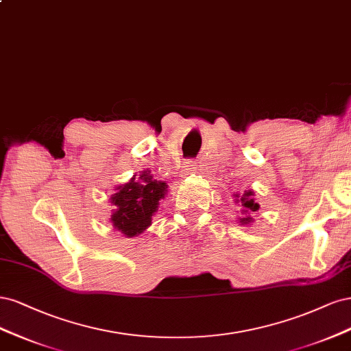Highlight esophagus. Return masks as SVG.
<instances>
[{
    "mask_svg": "<svg viewBox=\"0 0 351 351\" xmlns=\"http://www.w3.org/2000/svg\"><path fill=\"white\" fill-rule=\"evenodd\" d=\"M194 169H195V165H194V162H186V163H185V171H186V172L194 171Z\"/></svg>",
    "mask_w": 351,
    "mask_h": 351,
    "instance_id": "34e87169",
    "label": "esophagus"
}]
</instances>
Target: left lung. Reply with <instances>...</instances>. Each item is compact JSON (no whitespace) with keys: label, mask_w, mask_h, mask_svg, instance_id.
<instances>
[{"label":"left lung","mask_w":351,"mask_h":351,"mask_svg":"<svg viewBox=\"0 0 351 351\" xmlns=\"http://www.w3.org/2000/svg\"><path fill=\"white\" fill-rule=\"evenodd\" d=\"M252 191H247V192H245V194L242 195V197H239V195H234L236 198H239V199H236V201H239L241 204H242V207H243V213H247L250 214L251 211H256L258 208H259V206L256 204V202L254 201V198H252ZM252 221V219L250 217V216H245L243 219H241V223L242 224H247V223H251Z\"/></svg>","instance_id":"obj_1"}]
</instances>
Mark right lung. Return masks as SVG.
<instances>
[{"mask_svg": "<svg viewBox=\"0 0 351 351\" xmlns=\"http://www.w3.org/2000/svg\"><path fill=\"white\" fill-rule=\"evenodd\" d=\"M166 188L165 182L153 179L147 171L118 186V192L110 198L112 204L117 206L110 217L114 228L128 237L143 233L152 224V216L165 197Z\"/></svg>", "mask_w": 351, "mask_h": 351, "instance_id": "right-lung-1", "label": "right lung"}]
</instances>
